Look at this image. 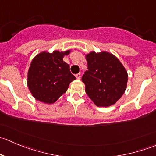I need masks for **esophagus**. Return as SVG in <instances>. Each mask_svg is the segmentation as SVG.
<instances>
[{"label": "esophagus", "instance_id": "1", "mask_svg": "<svg viewBox=\"0 0 156 156\" xmlns=\"http://www.w3.org/2000/svg\"><path fill=\"white\" fill-rule=\"evenodd\" d=\"M75 77H76V78L78 80H79L80 78H81V74L80 73H78V74H77V75H75Z\"/></svg>", "mask_w": 156, "mask_h": 156}]
</instances>
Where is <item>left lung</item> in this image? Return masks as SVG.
Here are the masks:
<instances>
[{"label": "left lung", "instance_id": "1", "mask_svg": "<svg viewBox=\"0 0 156 156\" xmlns=\"http://www.w3.org/2000/svg\"><path fill=\"white\" fill-rule=\"evenodd\" d=\"M87 71L82 77L85 91L94 104L100 107L114 105L125 93L128 75L122 62L107 51L85 54Z\"/></svg>", "mask_w": 156, "mask_h": 156}]
</instances>
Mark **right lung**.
I'll use <instances>...</instances> for the list:
<instances>
[{"label": "right lung", "instance_id": "add662e5", "mask_svg": "<svg viewBox=\"0 0 156 156\" xmlns=\"http://www.w3.org/2000/svg\"><path fill=\"white\" fill-rule=\"evenodd\" d=\"M70 52L43 51L33 58L28 71L27 84L35 100L53 104L66 92L69 84L75 80L69 65L63 61Z\"/></svg>", "mask_w": 156, "mask_h": 156}]
</instances>
